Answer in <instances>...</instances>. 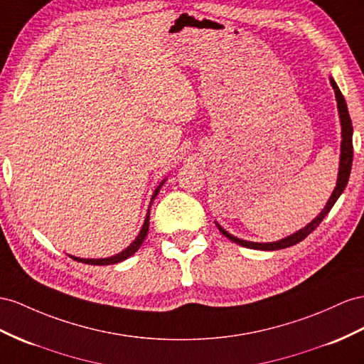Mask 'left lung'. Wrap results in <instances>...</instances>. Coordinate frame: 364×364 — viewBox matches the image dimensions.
Returning a JSON list of instances; mask_svg holds the SVG:
<instances>
[{
  "mask_svg": "<svg viewBox=\"0 0 364 364\" xmlns=\"http://www.w3.org/2000/svg\"><path fill=\"white\" fill-rule=\"evenodd\" d=\"M331 85L335 90V98H337V106H338V115H340V123H341V154H340V171H338V178H337V186H335V189L331 195L329 201L326 203L324 209L316 215V218H314L309 225L304 226L303 229H300L295 234L289 235L283 240H278L274 241V243H254V241H246V240H241L237 238L234 235H230L228 230L223 229L218 223L217 226L220 229V232L225 237H228L230 241H234V243L240 245V246H245L249 249H258V250H278V249H286V247H291L296 243H300L303 241L307 235L314 232L316 228H318L320 223L323 221V218L328 215L329 210L332 209V206L335 204V201L338 200L340 195L343 193L344 188H346V184L349 181V175H350V167H352V156H353V146H352V121L349 117V110L346 106V101H344L343 93L340 92L337 82H335L331 78Z\"/></svg>",
  "mask_w": 364,
  "mask_h": 364,
  "instance_id": "left-lung-1",
  "label": "left lung"
}]
</instances>
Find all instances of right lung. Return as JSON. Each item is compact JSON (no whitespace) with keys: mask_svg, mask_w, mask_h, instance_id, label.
Masks as SVG:
<instances>
[{"mask_svg":"<svg viewBox=\"0 0 364 364\" xmlns=\"http://www.w3.org/2000/svg\"><path fill=\"white\" fill-rule=\"evenodd\" d=\"M164 181L166 180H163L161 183H160V186H158V188L155 189V192H154V195H152V200H151V204H152V201L155 200V197H156V193L160 192V189H161V186L164 184ZM149 210H147V215H146V220H144V223H143V228H141V230H139V234H138V237L134 240V243L130 245V246H127L123 252H119V254H117V255H114V257H109V258H98V259H95V258H78V257H72V255H69L70 258H73L75 259V262H78V263H86V264H93V266H105V264H115V263H119V262H124L126 258H129L130 255H134L136 250L139 249V246L143 245V241H144V238H146V235H147V232H149Z\"/></svg>","mask_w":364,"mask_h":364,"instance_id":"obj_1","label":"right lung"}]
</instances>
